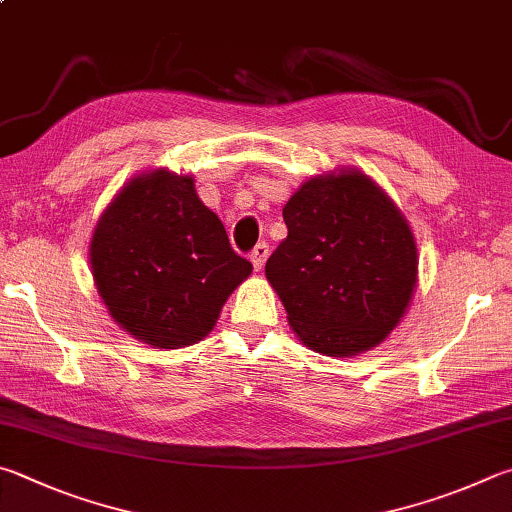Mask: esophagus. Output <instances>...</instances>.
I'll return each instance as SVG.
<instances>
[{"label":"esophagus","instance_id":"1","mask_svg":"<svg viewBox=\"0 0 512 512\" xmlns=\"http://www.w3.org/2000/svg\"><path fill=\"white\" fill-rule=\"evenodd\" d=\"M266 259H268V244H264V241H262V244H257L253 248V253H250V262H253L255 271H262Z\"/></svg>","mask_w":512,"mask_h":512}]
</instances>
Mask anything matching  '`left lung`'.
<instances>
[{
    "instance_id": "left-lung-1",
    "label": "left lung",
    "mask_w": 512,
    "mask_h": 512,
    "mask_svg": "<svg viewBox=\"0 0 512 512\" xmlns=\"http://www.w3.org/2000/svg\"><path fill=\"white\" fill-rule=\"evenodd\" d=\"M288 235L266 280L304 347L351 358L385 342L416 291L414 232L389 194L358 167L304 181L282 210Z\"/></svg>"
}]
</instances>
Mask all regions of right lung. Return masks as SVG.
I'll use <instances>...</instances> for the list:
<instances>
[{
    "mask_svg": "<svg viewBox=\"0 0 512 512\" xmlns=\"http://www.w3.org/2000/svg\"><path fill=\"white\" fill-rule=\"evenodd\" d=\"M102 304L120 329L154 349L194 345L215 329L253 264L194 190L192 174L141 172L102 212L89 244Z\"/></svg>",
    "mask_w": 512,
    "mask_h": 512,
    "instance_id": "obj_1",
    "label": "right lung"
}]
</instances>
